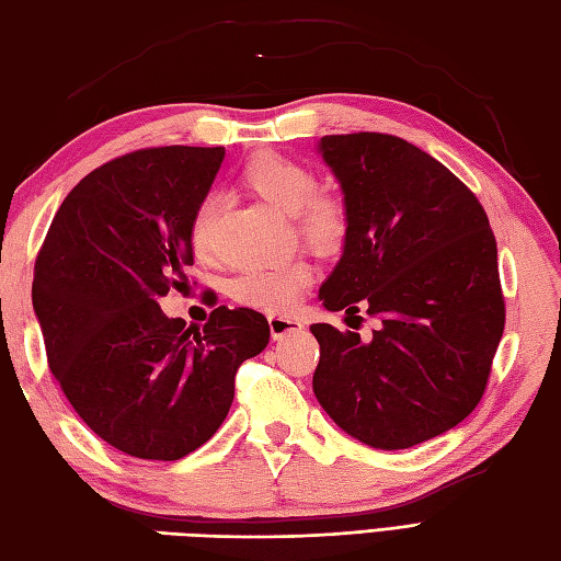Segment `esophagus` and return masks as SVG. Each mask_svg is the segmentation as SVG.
<instances>
[{
  "label": "esophagus",
  "instance_id": "1",
  "mask_svg": "<svg viewBox=\"0 0 561 561\" xmlns=\"http://www.w3.org/2000/svg\"><path fill=\"white\" fill-rule=\"evenodd\" d=\"M267 323H270V332L274 340H282L287 335H294V332H301L304 325L299 318L294 316H279V313H270L267 316Z\"/></svg>",
  "mask_w": 561,
  "mask_h": 561
}]
</instances>
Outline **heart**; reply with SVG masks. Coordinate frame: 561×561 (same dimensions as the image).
Listing matches in <instances>:
<instances>
[{"instance_id":"1","label":"heart","mask_w":561,"mask_h":561,"mask_svg":"<svg viewBox=\"0 0 561 561\" xmlns=\"http://www.w3.org/2000/svg\"><path fill=\"white\" fill-rule=\"evenodd\" d=\"M238 181L272 209L291 217L294 231L318 253H335L342 248L350 233L347 205L337 195L316 190V175L308 165L282 153L260 151L243 163ZM214 224H217V202L211 197L199 199L187 226V241L197 257L211 255ZM311 282L313 267L304 257H294L282 265L238 274L231 282V296L262 311H287Z\"/></svg>"}]
</instances>
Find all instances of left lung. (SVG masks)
I'll list each match as a JSON object with an SVG mask.
<instances>
[{"label": "left lung", "instance_id": "1", "mask_svg": "<svg viewBox=\"0 0 561 561\" xmlns=\"http://www.w3.org/2000/svg\"><path fill=\"white\" fill-rule=\"evenodd\" d=\"M318 151L350 214L318 296L328 311L364 308L380 328L362 340L311 325L313 392L362 444L410 448L460 424L486 388L506 318L490 219L444 163L400 137L328 135Z\"/></svg>", "mask_w": 561, "mask_h": 561}]
</instances>
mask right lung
Segmentation results:
<instances>
[{"instance_id":"1","label":"right lung","mask_w":561,"mask_h":561,"mask_svg":"<svg viewBox=\"0 0 561 561\" xmlns=\"http://www.w3.org/2000/svg\"><path fill=\"white\" fill-rule=\"evenodd\" d=\"M224 147H159L91 171L65 197L35 260L33 308L47 364L93 434L141 460H178L214 436L236 371L270 342L253 308H214L205 328L169 318L187 284V226Z\"/></svg>"}]
</instances>
